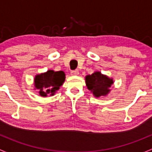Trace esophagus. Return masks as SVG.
Masks as SVG:
<instances>
[{"label": "esophagus", "instance_id": "1", "mask_svg": "<svg viewBox=\"0 0 152 152\" xmlns=\"http://www.w3.org/2000/svg\"><path fill=\"white\" fill-rule=\"evenodd\" d=\"M72 75H79V72L77 70H74V71H71Z\"/></svg>", "mask_w": 152, "mask_h": 152}]
</instances>
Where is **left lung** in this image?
<instances>
[{"instance_id":"left-lung-1","label":"left lung","mask_w":152,"mask_h":152,"mask_svg":"<svg viewBox=\"0 0 152 152\" xmlns=\"http://www.w3.org/2000/svg\"><path fill=\"white\" fill-rule=\"evenodd\" d=\"M86 83L88 89L93 93L94 96L99 97L106 96L110 92V88L113 83V80L100 72H95L86 76Z\"/></svg>"}]
</instances>
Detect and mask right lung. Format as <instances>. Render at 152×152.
<instances>
[{
	"label": "right lung",
	"instance_id": "obj_1",
	"mask_svg": "<svg viewBox=\"0 0 152 152\" xmlns=\"http://www.w3.org/2000/svg\"><path fill=\"white\" fill-rule=\"evenodd\" d=\"M64 81L65 74L63 71L48 70L35 76L34 86L39 91L40 96H47L48 94L53 96Z\"/></svg>",
	"mask_w": 152,
	"mask_h": 152
}]
</instances>
